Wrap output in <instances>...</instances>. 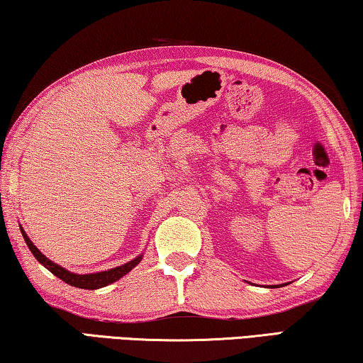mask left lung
I'll return each mask as SVG.
<instances>
[{"mask_svg":"<svg viewBox=\"0 0 363 363\" xmlns=\"http://www.w3.org/2000/svg\"><path fill=\"white\" fill-rule=\"evenodd\" d=\"M270 288H275V286H270Z\"/></svg>","mask_w":363,"mask_h":363,"instance_id":"1","label":"left lung"}]
</instances>
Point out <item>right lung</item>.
I'll return each mask as SVG.
<instances>
[{
    "label": "right lung",
    "mask_w": 363,
    "mask_h": 363,
    "mask_svg": "<svg viewBox=\"0 0 363 363\" xmlns=\"http://www.w3.org/2000/svg\"><path fill=\"white\" fill-rule=\"evenodd\" d=\"M21 233L23 236V240H26V245L32 251L33 257L37 259L38 262L45 267V269L50 270L52 275H56L57 278H61L64 283H67V284H70V286H75V288H82V289H99V288L108 286V284L121 280L122 277H125L127 273L130 270H133L143 259V254H140V255H136L135 259L130 260V262L114 267V269H109V270H104V272L85 273V275H80V273L69 272L67 269H64V267L57 265L56 262H52V260L48 259L45 254H41L40 249L33 245L32 240L27 236V233L23 231L22 227H21Z\"/></svg>",
    "instance_id": "right-lung-1"
}]
</instances>
